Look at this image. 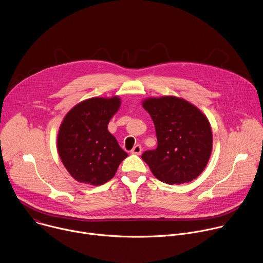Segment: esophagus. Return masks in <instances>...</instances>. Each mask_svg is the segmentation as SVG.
Instances as JSON below:
<instances>
[{"label": "esophagus", "instance_id": "1", "mask_svg": "<svg viewBox=\"0 0 263 263\" xmlns=\"http://www.w3.org/2000/svg\"><path fill=\"white\" fill-rule=\"evenodd\" d=\"M131 154L140 155V154H141V146H140L139 144H136V145L131 149Z\"/></svg>", "mask_w": 263, "mask_h": 263}]
</instances>
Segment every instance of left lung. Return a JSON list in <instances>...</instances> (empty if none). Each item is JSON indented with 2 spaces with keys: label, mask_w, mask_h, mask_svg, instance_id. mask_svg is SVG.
I'll return each mask as SVG.
<instances>
[{
  "label": "left lung",
  "mask_w": 263,
  "mask_h": 263,
  "mask_svg": "<svg viewBox=\"0 0 263 263\" xmlns=\"http://www.w3.org/2000/svg\"><path fill=\"white\" fill-rule=\"evenodd\" d=\"M142 107L155 125L158 145L141 158L153 175L166 184L195 180L206 167L212 151L211 126L203 112L174 96L147 98Z\"/></svg>",
  "instance_id": "8db88e82"
}]
</instances>
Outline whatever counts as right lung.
Listing matches in <instances>:
<instances>
[{
	"mask_svg": "<svg viewBox=\"0 0 263 263\" xmlns=\"http://www.w3.org/2000/svg\"><path fill=\"white\" fill-rule=\"evenodd\" d=\"M121 106L119 96L90 98L73 106L58 131L57 149L69 175L80 183L99 186L115 177L128 154L108 131Z\"/></svg>",
	"mask_w": 263,
	"mask_h": 263,
	"instance_id": "add662e5",
	"label": "right lung"
}]
</instances>
